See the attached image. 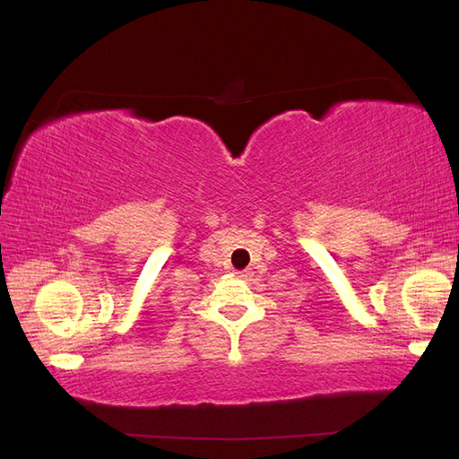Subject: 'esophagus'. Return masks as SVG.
<instances>
[{
	"label": "esophagus",
	"mask_w": 459,
	"mask_h": 459,
	"mask_svg": "<svg viewBox=\"0 0 459 459\" xmlns=\"http://www.w3.org/2000/svg\"><path fill=\"white\" fill-rule=\"evenodd\" d=\"M237 273V278H242V280H247L248 275H250V270H244V272H234Z\"/></svg>",
	"instance_id": "esophagus-1"
}]
</instances>
